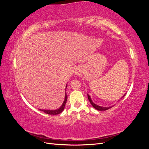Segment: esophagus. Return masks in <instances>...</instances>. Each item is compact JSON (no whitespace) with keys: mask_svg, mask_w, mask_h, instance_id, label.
Listing matches in <instances>:
<instances>
[{"mask_svg":"<svg viewBox=\"0 0 149 149\" xmlns=\"http://www.w3.org/2000/svg\"><path fill=\"white\" fill-rule=\"evenodd\" d=\"M84 73V69L83 66H79L77 68V69L75 71V74L76 76H81Z\"/></svg>","mask_w":149,"mask_h":149,"instance_id":"1","label":"esophagus"}]
</instances>
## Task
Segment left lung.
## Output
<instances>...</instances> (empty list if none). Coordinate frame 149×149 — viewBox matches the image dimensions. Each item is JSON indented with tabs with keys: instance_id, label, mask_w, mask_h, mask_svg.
Wrapping results in <instances>:
<instances>
[{
	"instance_id": "1",
	"label": "left lung",
	"mask_w": 149,
	"mask_h": 149,
	"mask_svg": "<svg viewBox=\"0 0 149 149\" xmlns=\"http://www.w3.org/2000/svg\"><path fill=\"white\" fill-rule=\"evenodd\" d=\"M125 95V94H124V95L123 96V97H124V96ZM88 100H89V101L90 102V103L91 104V105L93 106L94 108H95L96 109L98 110V111H106L107 109H110V108H111L112 107H113L114 106H109V107H102V106H98L97 104H96L95 103H94L92 101V100L91 99V97H90V96L89 95V94H88ZM123 97H121L120 99H122Z\"/></svg>"
}]
</instances>
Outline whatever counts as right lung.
<instances>
[{
    "label": "right lung",
    "instance_id": "right-lung-1",
    "mask_svg": "<svg viewBox=\"0 0 149 149\" xmlns=\"http://www.w3.org/2000/svg\"><path fill=\"white\" fill-rule=\"evenodd\" d=\"M67 87V84L66 86V89ZM67 95H66V93H65V100L63 102L62 105L61 106V107L60 108H58L57 109L55 110H47V109H39L40 111H42L43 112H44L45 113L48 114H50V115H56V114H60L61 112H62L63 111L64 109H65V104H66V102L67 101Z\"/></svg>",
    "mask_w": 149,
    "mask_h": 149
}]
</instances>
